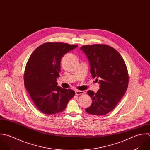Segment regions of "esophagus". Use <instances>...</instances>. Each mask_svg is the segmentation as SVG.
<instances>
[{"instance_id":"34e87169","label":"esophagus","mask_w":150,"mask_h":150,"mask_svg":"<svg viewBox=\"0 0 150 150\" xmlns=\"http://www.w3.org/2000/svg\"><path fill=\"white\" fill-rule=\"evenodd\" d=\"M76 95V96H79V95H84L86 94V93L83 91H79V90H76L75 91Z\"/></svg>"}]
</instances>
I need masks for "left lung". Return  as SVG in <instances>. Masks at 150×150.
Wrapping results in <instances>:
<instances>
[{
  "label": "left lung",
  "mask_w": 150,
  "mask_h": 150,
  "mask_svg": "<svg viewBox=\"0 0 150 150\" xmlns=\"http://www.w3.org/2000/svg\"><path fill=\"white\" fill-rule=\"evenodd\" d=\"M90 64L93 78L100 79L97 93L89 90L91 105L86 111L94 115H104L112 111L125 95L129 84L125 62L113 48L104 44L84 45L80 48Z\"/></svg>",
  "instance_id": "1"
}]
</instances>
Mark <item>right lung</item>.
<instances>
[{
  "instance_id": "add662e5",
  "label": "right lung",
  "mask_w": 150,
  "mask_h": 150,
  "mask_svg": "<svg viewBox=\"0 0 150 150\" xmlns=\"http://www.w3.org/2000/svg\"><path fill=\"white\" fill-rule=\"evenodd\" d=\"M78 45L62 42H47L31 54L25 66L24 86L34 103L41 112L56 114L62 112L75 95L70 89L57 86L62 57Z\"/></svg>"
}]
</instances>
